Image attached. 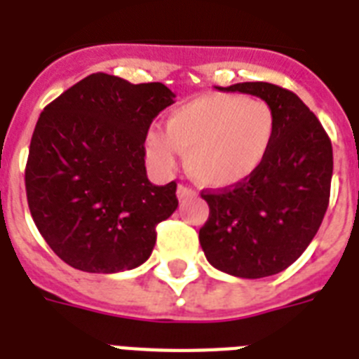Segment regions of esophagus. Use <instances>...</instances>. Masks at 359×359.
Listing matches in <instances>:
<instances>
[{
  "mask_svg": "<svg viewBox=\"0 0 359 359\" xmlns=\"http://www.w3.org/2000/svg\"><path fill=\"white\" fill-rule=\"evenodd\" d=\"M197 194L191 188H188V186L184 184H179V188H177V197H179L180 201L182 199H191V197H196Z\"/></svg>",
  "mask_w": 359,
  "mask_h": 359,
  "instance_id": "34e87169",
  "label": "esophagus"
}]
</instances>
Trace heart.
<instances>
[{
    "label": "heart",
    "mask_w": 359,
    "mask_h": 359,
    "mask_svg": "<svg viewBox=\"0 0 359 359\" xmlns=\"http://www.w3.org/2000/svg\"><path fill=\"white\" fill-rule=\"evenodd\" d=\"M278 132L276 111L264 100L214 93L175 108L165 132L149 130L147 156L160 171H171L179 151L186 152V169L199 184L231 188L266 162Z\"/></svg>",
    "instance_id": "heart-1"
}]
</instances>
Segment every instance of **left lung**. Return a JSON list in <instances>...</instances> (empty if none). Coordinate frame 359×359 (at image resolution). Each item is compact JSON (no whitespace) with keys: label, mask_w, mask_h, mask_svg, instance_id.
I'll list each match as a JSON object with an SVG mask.
<instances>
[{"label":"left lung","mask_w":359,"mask_h":359,"mask_svg":"<svg viewBox=\"0 0 359 359\" xmlns=\"http://www.w3.org/2000/svg\"><path fill=\"white\" fill-rule=\"evenodd\" d=\"M222 91L268 102L278 132L266 162L250 179L219 191H203L210 214L199 229L207 261L236 278L283 272L311 244L330 203L332 141L320 121L292 91L245 81Z\"/></svg>","instance_id":"obj_1"}]
</instances>
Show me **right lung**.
<instances>
[{"label":"right lung","mask_w":359,"mask_h":359,"mask_svg":"<svg viewBox=\"0 0 359 359\" xmlns=\"http://www.w3.org/2000/svg\"><path fill=\"white\" fill-rule=\"evenodd\" d=\"M163 83H130L97 72L48 104L25 165L27 205L53 253L81 272L140 266L156 225L179 207L177 184L147 179L145 137L173 104Z\"/></svg>","instance_id":"add662e5"}]
</instances>
